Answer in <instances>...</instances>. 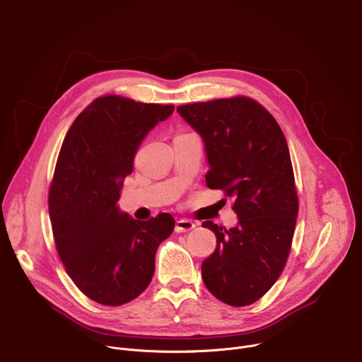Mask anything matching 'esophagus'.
Returning a JSON list of instances; mask_svg holds the SVG:
<instances>
[{
    "instance_id": "esophagus-1",
    "label": "esophagus",
    "mask_w": 362,
    "mask_h": 362,
    "mask_svg": "<svg viewBox=\"0 0 362 362\" xmlns=\"http://www.w3.org/2000/svg\"><path fill=\"white\" fill-rule=\"evenodd\" d=\"M197 227V224L195 223H192V221H189V220H177L176 221V226H175V231L176 233H187V231H190V230H194Z\"/></svg>"
}]
</instances>
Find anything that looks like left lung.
<instances>
[{
	"instance_id": "obj_1",
	"label": "left lung",
	"mask_w": 362,
	"mask_h": 362,
	"mask_svg": "<svg viewBox=\"0 0 362 362\" xmlns=\"http://www.w3.org/2000/svg\"><path fill=\"white\" fill-rule=\"evenodd\" d=\"M204 141L209 189L233 199L237 224L212 221L216 247L202 262L208 291L234 307L253 304L279 278L291 249L298 197L286 139L274 116L249 98L177 107Z\"/></svg>"
}]
</instances>
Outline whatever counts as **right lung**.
<instances>
[{
    "mask_svg": "<svg viewBox=\"0 0 362 362\" xmlns=\"http://www.w3.org/2000/svg\"><path fill=\"white\" fill-rule=\"evenodd\" d=\"M175 110L105 95L71 125L49 190L58 255L78 290L103 305L136 298L150 285L156 252L173 233L170 214L138 221L116 205L144 138Z\"/></svg>",
    "mask_w": 362,
    "mask_h": 362,
    "instance_id": "obj_1",
    "label": "right lung"
}]
</instances>
